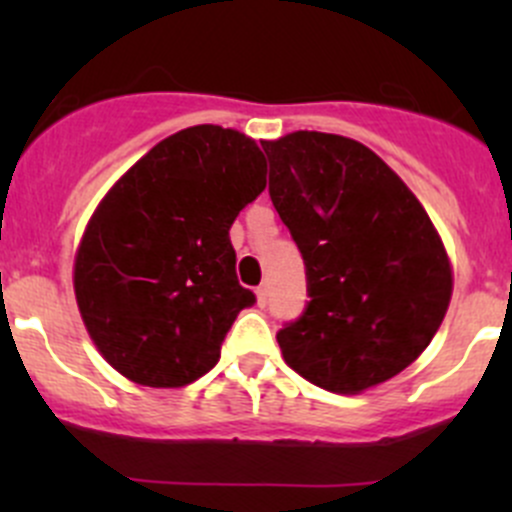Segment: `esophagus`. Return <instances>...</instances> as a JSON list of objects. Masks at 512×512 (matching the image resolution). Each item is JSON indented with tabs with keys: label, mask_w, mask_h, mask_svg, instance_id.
I'll return each instance as SVG.
<instances>
[{
	"label": "esophagus",
	"mask_w": 512,
	"mask_h": 512,
	"mask_svg": "<svg viewBox=\"0 0 512 512\" xmlns=\"http://www.w3.org/2000/svg\"><path fill=\"white\" fill-rule=\"evenodd\" d=\"M255 297H257V304H260V307H265L267 299H270V289H267V285H260L255 289Z\"/></svg>",
	"instance_id": "esophagus-1"
}]
</instances>
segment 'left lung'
Masks as SVG:
<instances>
[{"instance_id": "1", "label": "left lung", "mask_w": 512, "mask_h": 512, "mask_svg": "<svg viewBox=\"0 0 512 512\" xmlns=\"http://www.w3.org/2000/svg\"><path fill=\"white\" fill-rule=\"evenodd\" d=\"M270 198L307 267L309 304L282 356L332 394H361L414 364L441 327L453 267L409 185L354 138L262 141Z\"/></svg>"}]
</instances>
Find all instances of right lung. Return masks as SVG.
I'll use <instances>...</instances> for the list:
<instances>
[{
  "mask_svg": "<svg viewBox=\"0 0 512 512\" xmlns=\"http://www.w3.org/2000/svg\"><path fill=\"white\" fill-rule=\"evenodd\" d=\"M267 185L260 146L235 128L163 138L111 185L74 257L91 342L128 381L180 389L208 374L237 314L230 225Z\"/></svg>",
  "mask_w": 512,
  "mask_h": 512,
  "instance_id": "obj_1",
  "label": "right lung"
}]
</instances>
